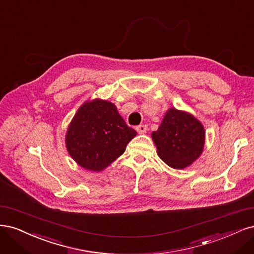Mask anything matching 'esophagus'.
Wrapping results in <instances>:
<instances>
[{"instance_id": "obj_1", "label": "esophagus", "mask_w": 254, "mask_h": 254, "mask_svg": "<svg viewBox=\"0 0 254 254\" xmlns=\"http://www.w3.org/2000/svg\"><path fill=\"white\" fill-rule=\"evenodd\" d=\"M136 130L138 132V134H145L146 130H148V127L144 125H140L136 127Z\"/></svg>"}]
</instances>
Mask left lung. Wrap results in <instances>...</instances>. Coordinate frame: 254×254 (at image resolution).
I'll return each mask as SVG.
<instances>
[{
  "label": "left lung",
  "mask_w": 254,
  "mask_h": 254,
  "mask_svg": "<svg viewBox=\"0 0 254 254\" xmlns=\"http://www.w3.org/2000/svg\"><path fill=\"white\" fill-rule=\"evenodd\" d=\"M159 158L171 168L182 170L200 157L206 132L191 113L170 108L157 130L152 133Z\"/></svg>",
  "instance_id": "left-lung-1"
}]
</instances>
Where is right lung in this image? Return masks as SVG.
Here are the masks:
<instances>
[{"label": "right lung", "instance_id": "obj_1", "mask_svg": "<svg viewBox=\"0 0 254 254\" xmlns=\"http://www.w3.org/2000/svg\"><path fill=\"white\" fill-rule=\"evenodd\" d=\"M136 135L115 104L97 98L78 109L65 134V145L78 166L100 172L125 153Z\"/></svg>", "mask_w": 254, "mask_h": 254}]
</instances>
